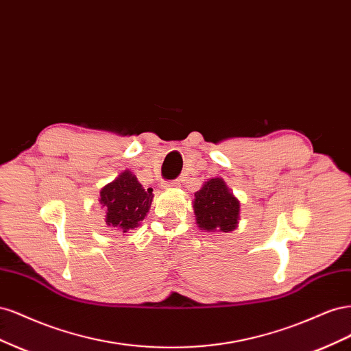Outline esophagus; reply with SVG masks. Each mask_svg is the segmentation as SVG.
I'll use <instances>...</instances> for the list:
<instances>
[{
    "mask_svg": "<svg viewBox=\"0 0 351 351\" xmlns=\"http://www.w3.org/2000/svg\"><path fill=\"white\" fill-rule=\"evenodd\" d=\"M162 187L165 189H174V187H180V180H173V182H164Z\"/></svg>",
    "mask_w": 351,
    "mask_h": 351,
    "instance_id": "obj_1",
    "label": "esophagus"
}]
</instances>
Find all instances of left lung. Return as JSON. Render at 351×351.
<instances>
[{
	"mask_svg": "<svg viewBox=\"0 0 351 351\" xmlns=\"http://www.w3.org/2000/svg\"><path fill=\"white\" fill-rule=\"evenodd\" d=\"M193 208L196 222L202 230L230 232L237 228L240 202L222 178H210L195 193Z\"/></svg>",
	"mask_w": 351,
	"mask_h": 351,
	"instance_id": "obj_1",
	"label": "left lung"
}]
</instances>
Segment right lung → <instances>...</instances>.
I'll use <instances>...</instances> for the list:
<instances>
[{"label": "right lung", "instance_id": "obj_1", "mask_svg": "<svg viewBox=\"0 0 351 351\" xmlns=\"http://www.w3.org/2000/svg\"><path fill=\"white\" fill-rule=\"evenodd\" d=\"M152 189L145 190L130 171H123L114 182L101 189L99 204L105 209V222L123 232L141 226L149 212Z\"/></svg>", "mask_w": 351, "mask_h": 351}]
</instances>
